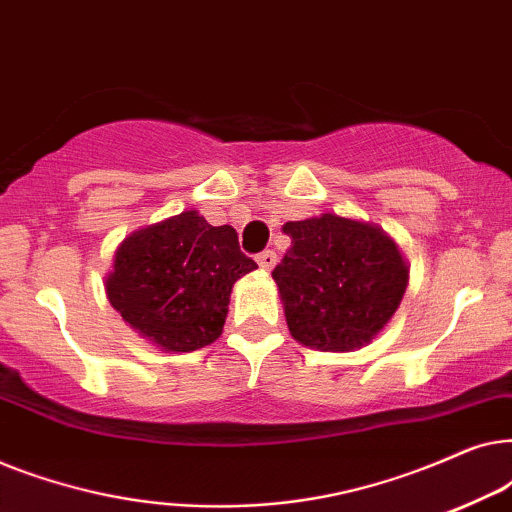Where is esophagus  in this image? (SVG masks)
<instances>
[{
  "label": "esophagus",
  "mask_w": 512,
  "mask_h": 512,
  "mask_svg": "<svg viewBox=\"0 0 512 512\" xmlns=\"http://www.w3.org/2000/svg\"><path fill=\"white\" fill-rule=\"evenodd\" d=\"M256 263L263 272H270L277 265V254H275V251H270V249L263 251V254L256 256Z\"/></svg>",
  "instance_id": "1"
}]
</instances>
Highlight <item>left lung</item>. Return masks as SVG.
<instances>
[{
	"instance_id": "obj_1",
	"label": "left lung",
	"mask_w": 512,
	"mask_h": 512,
	"mask_svg": "<svg viewBox=\"0 0 512 512\" xmlns=\"http://www.w3.org/2000/svg\"><path fill=\"white\" fill-rule=\"evenodd\" d=\"M291 249L272 270L293 340L354 352L377 338L405 296L410 265L377 223L333 212L284 223Z\"/></svg>"
}]
</instances>
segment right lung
<instances>
[{"mask_svg": "<svg viewBox=\"0 0 512 512\" xmlns=\"http://www.w3.org/2000/svg\"><path fill=\"white\" fill-rule=\"evenodd\" d=\"M258 265L233 226L186 209L118 244L104 291L125 324L163 352H195L219 338L237 279Z\"/></svg>", "mask_w": 512, "mask_h": 512, "instance_id": "add662e5", "label": "right lung"}]
</instances>
